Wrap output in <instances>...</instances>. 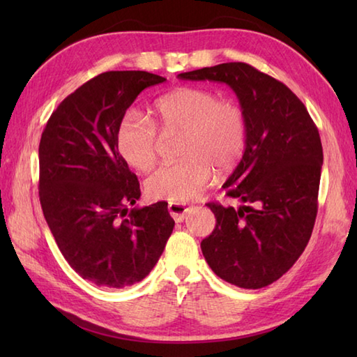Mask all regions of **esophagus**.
Segmentation results:
<instances>
[{
	"label": "esophagus",
	"instance_id": "obj_1",
	"mask_svg": "<svg viewBox=\"0 0 357 357\" xmlns=\"http://www.w3.org/2000/svg\"><path fill=\"white\" fill-rule=\"evenodd\" d=\"M192 206H187V204H178V202H170L169 204V211L172 218L174 219L176 222L184 221V218L187 213H190L192 211Z\"/></svg>",
	"mask_w": 357,
	"mask_h": 357
}]
</instances>
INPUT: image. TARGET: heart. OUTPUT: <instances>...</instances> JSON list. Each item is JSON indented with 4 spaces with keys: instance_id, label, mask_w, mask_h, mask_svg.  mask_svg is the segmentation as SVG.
Masks as SVG:
<instances>
[{
    "instance_id": "heart-1",
    "label": "heart",
    "mask_w": 357,
    "mask_h": 357,
    "mask_svg": "<svg viewBox=\"0 0 357 357\" xmlns=\"http://www.w3.org/2000/svg\"><path fill=\"white\" fill-rule=\"evenodd\" d=\"M153 121L128 110L116 132V146L124 161L146 172L158 158L159 136L183 132L179 155L183 159L164 164L150 174L146 188L151 198L183 204L199 196L216 172L238 165L247 146L244 110L230 100H219L202 87H181L158 98L151 109Z\"/></svg>"
}]
</instances>
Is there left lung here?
Returning <instances> with one entry per match:
<instances>
[{
	"label": "left lung",
	"instance_id": "obj_1",
	"mask_svg": "<svg viewBox=\"0 0 357 357\" xmlns=\"http://www.w3.org/2000/svg\"><path fill=\"white\" fill-rule=\"evenodd\" d=\"M178 78L225 82L244 110V156L222 185L241 206L207 204L216 227L201 250L227 282L267 287L293 267L312 236L324 162L319 130L284 82L250 64L224 63Z\"/></svg>",
	"mask_w": 357,
	"mask_h": 357
}]
</instances>
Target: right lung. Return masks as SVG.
<instances>
[{"label": "right lung", "mask_w": 357, "mask_h": 357, "mask_svg": "<svg viewBox=\"0 0 357 357\" xmlns=\"http://www.w3.org/2000/svg\"><path fill=\"white\" fill-rule=\"evenodd\" d=\"M164 81L142 70L104 72L67 96L41 135L44 218L66 261L98 287L139 282L173 231L165 202L127 208L141 190L116 146L126 110L144 89Z\"/></svg>", "instance_id": "add662e5"}]
</instances>
